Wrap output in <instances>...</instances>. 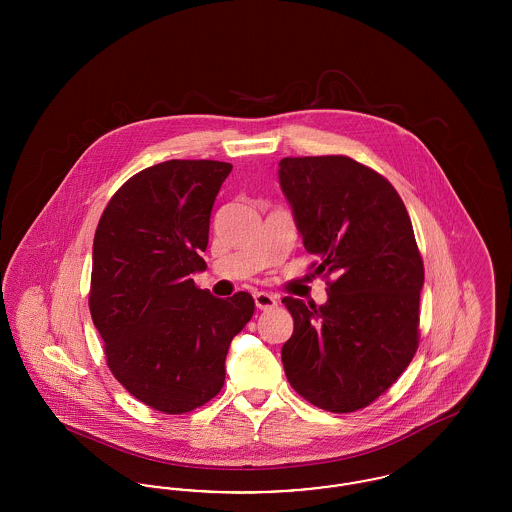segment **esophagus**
<instances>
[{"instance_id":"obj_1","label":"esophagus","mask_w":512,"mask_h":512,"mask_svg":"<svg viewBox=\"0 0 512 512\" xmlns=\"http://www.w3.org/2000/svg\"><path fill=\"white\" fill-rule=\"evenodd\" d=\"M253 299H255V307H257V309H261V311L274 309V307L278 305V299H276V295H272V293H255V295H253Z\"/></svg>"}]
</instances>
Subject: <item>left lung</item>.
<instances>
[{"label":"left lung","mask_w":512,"mask_h":512,"mask_svg":"<svg viewBox=\"0 0 512 512\" xmlns=\"http://www.w3.org/2000/svg\"><path fill=\"white\" fill-rule=\"evenodd\" d=\"M278 178L315 270L332 276L320 307L282 299L293 317L284 370L318 409L353 413L391 388L418 347L413 224L390 182L345 155L286 157Z\"/></svg>","instance_id":"1"}]
</instances>
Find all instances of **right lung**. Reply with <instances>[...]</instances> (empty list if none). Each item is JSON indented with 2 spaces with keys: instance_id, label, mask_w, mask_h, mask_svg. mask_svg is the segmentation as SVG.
<instances>
[{
  "instance_id": "1",
  "label": "right lung",
  "mask_w": 512,
  "mask_h": 512,
  "mask_svg": "<svg viewBox=\"0 0 512 512\" xmlns=\"http://www.w3.org/2000/svg\"><path fill=\"white\" fill-rule=\"evenodd\" d=\"M222 161L172 159L134 174L94 236L90 313L113 376L147 407L190 413L224 384L230 341L253 317L247 292L220 299L192 274L207 265Z\"/></svg>"
}]
</instances>
